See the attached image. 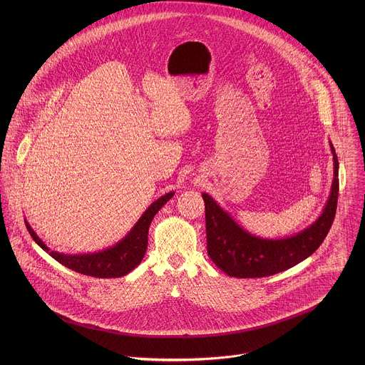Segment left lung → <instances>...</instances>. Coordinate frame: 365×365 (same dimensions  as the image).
<instances>
[{"label": "left lung", "mask_w": 365, "mask_h": 365, "mask_svg": "<svg viewBox=\"0 0 365 365\" xmlns=\"http://www.w3.org/2000/svg\"><path fill=\"white\" fill-rule=\"evenodd\" d=\"M330 149L334 178L326 207L309 227L291 237L272 240L250 235L208 194H202L209 257L223 272L236 278L268 277L297 265L317 250L331 227L337 208L339 160L331 143Z\"/></svg>", "instance_id": "left-lung-1"}]
</instances>
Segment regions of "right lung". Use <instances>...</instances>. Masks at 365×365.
I'll return each mask as SVG.
<instances>
[{
    "label": "right lung",
    "instance_id": "1",
    "mask_svg": "<svg viewBox=\"0 0 365 365\" xmlns=\"http://www.w3.org/2000/svg\"><path fill=\"white\" fill-rule=\"evenodd\" d=\"M174 192H168L160 197L155 201L146 212L140 216L136 225L130 229V232L115 246L105 249L98 253H88V255H61L51 250L34 232L29 223L25 220L26 229L31 233L32 239L46 252L53 259L63 264L64 267L96 278H118L123 277L130 272L135 267L143 260L146 249H148V235L149 226L160 208L171 200Z\"/></svg>",
    "mask_w": 365,
    "mask_h": 365
}]
</instances>
